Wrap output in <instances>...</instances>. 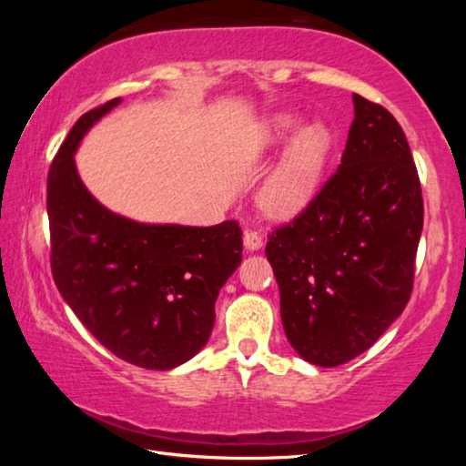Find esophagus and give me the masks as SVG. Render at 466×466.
<instances>
[{
    "label": "esophagus",
    "instance_id": "obj_1",
    "mask_svg": "<svg viewBox=\"0 0 466 466\" xmlns=\"http://www.w3.org/2000/svg\"><path fill=\"white\" fill-rule=\"evenodd\" d=\"M263 247V236L255 230L244 232V248L247 250H258Z\"/></svg>",
    "mask_w": 466,
    "mask_h": 466
}]
</instances>
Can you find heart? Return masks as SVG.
<instances>
[{
  "label": "heart",
  "mask_w": 466,
  "mask_h": 466,
  "mask_svg": "<svg viewBox=\"0 0 466 466\" xmlns=\"http://www.w3.org/2000/svg\"><path fill=\"white\" fill-rule=\"evenodd\" d=\"M299 123H302L299 116L291 113L273 115L265 123L257 154L273 152L275 147L286 144ZM330 147H333V133L327 125L310 123L299 129L258 193V203L265 214L279 219L294 218L310 203L317 193Z\"/></svg>",
  "instance_id": "b5f03b06"
}]
</instances>
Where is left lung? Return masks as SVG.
Segmentation results:
<instances>
[{
  "label": "left lung",
  "instance_id": "1",
  "mask_svg": "<svg viewBox=\"0 0 466 466\" xmlns=\"http://www.w3.org/2000/svg\"><path fill=\"white\" fill-rule=\"evenodd\" d=\"M353 113L335 175L265 248L288 341L322 368L358 358L405 310L423 230L421 185L403 129L360 94Z\"/></svg>",
  "mask_w": 466,
  "mask_h": 466
}]
</instances>
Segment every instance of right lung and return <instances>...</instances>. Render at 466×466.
I'll use <instances>...</instances> for the list:
<instances>
[{
    "mask_svg": "<svg viewBox=\"0 0 466 466\" xmlns=\"http://www.w3.org/2000/svg\"><path fill=\"white\" fill-rule=\"evenodd\" d=\"M119 102L82 115L53 157L51 271L69 309L110 353L146 370H170L208 343L219 289L242 261V230L234 219L209 228L139 224L94 199L74 154Z\"/></svg>",
    "mask_w": 466,
    "mask_h": 466,
    "instance_id": "add662e5",
    "label": "right lung"
}]
</instances>
